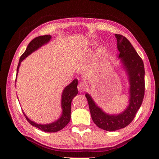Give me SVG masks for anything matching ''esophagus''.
<instances>
[{"instance_id":"1","label":"esophagus","mask_w":159,"mask_h":159,"mask_svg":"<svg viewBox=\"0 0 159 159\" xmlns=\"http://www.w3.org/2000/svg\"><path fill=\"white\" fill-rule=\"evenodd\" d=\"M77 88H78V90L80 91V92H82V91L84 90V89H85V86H84V84L83 82H79V84H78L77 85Z\"/></svg>"}]
</instances>
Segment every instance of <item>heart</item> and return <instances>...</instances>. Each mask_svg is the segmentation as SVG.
Returning a JSON list of instances; mask_svg holds the SVG:
<instances>
[{
	"label": "heart",
	"instance_id": "1",
	"mask_svg": "<svg viewBox=\"0 0 159 159\" xmlns=\"http://www.w3.org/2000/svg\"><path fill=\"white\" fill-rule=\"evenodd\" d=\"M104 54H105V50H104L103 48H101L98 49V51H97L96 55H95V58L93 59V61L91 62V64L90 66V69H94L95 67L96 66V65L98 64L100 59L103 57V56H104Z\"/></svg>",
	"mask_w": 159,
	"mask_h": 159
}]
</instances>
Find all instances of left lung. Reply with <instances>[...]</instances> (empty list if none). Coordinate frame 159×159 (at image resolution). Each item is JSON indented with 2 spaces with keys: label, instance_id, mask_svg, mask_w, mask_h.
Segmentation results:
<instances>
[{
  "label": "left lung",
  "instance_id": "obj_1",
  "mask_svg": "<svg viewBox=\"0 0 159 159\" xmlns=\"http://www.w3.org/2000/svg\"><path fill=\"white\" fill-rule=\"evenodd\" d=\"M115 37L119 52L117 57L120 58L129 84L127 107L118 114H107L97 106L90 94H85L93 122L101 129L109 132L122 129L132 122L143 103L145 93V68L142 58L125 37L117 34Z\"/></svg>",
  "mask_w": 159,
  "mask_h": 159
}]
</instances>
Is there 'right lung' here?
<instances>
[{
	"label": "right lung",
	"instance_id": "obj_1",
	"mask_svg": "<svg viewBox=\"0 0 159 159\" xmlns=\"http://www.w3.org/2000/svg\"><path fill=\"white\" fill-rule=\"evenodd\" d=\"M51 36L48 34V35H43V36H39L37 37L34 39H33L31 42L29 43L28 46L26 49L21 56L19 58V61L18 66H17L16 69V75L18 74L19 66H20L21 62L27 58L28 56L30 55L32 53H33L37 50L42 47L43 45L47 44L51 40ZM77 84H78V80L77 79L74 80L72 82H71L69 85H67L66 88L64 89L61 95V106L62 108V113L61 116L58 118L57 120H56L53 122L46 124V125H42V124H37L34 122L33 121L30 120L28 117L26 116V114L23 112L24 115L27 119L30 125L34 126L38 129H40L42 131H44L45 132H56L59 131V130L62 129L66 126L68 125L71 119V101L75 98L78 93L77 90Z\"/></svg>",
	"mask_w": 159,
	"mask_h": 159
}]
</instances>
